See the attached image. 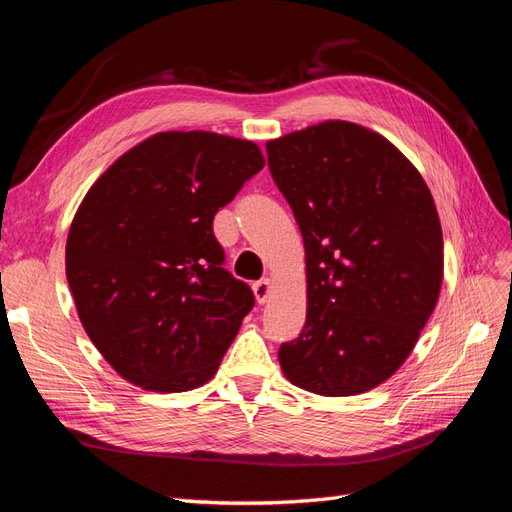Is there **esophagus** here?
<instances>
[{
	"label": "esophagus",
	"mask_w": 512,
	"mask_h": 512,
	"mask_svg": "<svg viewBox=\"0 0 512 512\" xmlns=\"http://www.w3.org/2000/svg\"><path fill=\"white\" fill-rule=\"evenodd\" d=\"M253 291H255V298L259 304H266L270 298V291H272V281L270 279H261L257 283H253Z\"/></svg>",
	"instance_id": "34e87169"
}]
</instances>
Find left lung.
Returning a JSON list of instances; mask_svg holds the SVG:
<instances>
[{
	"label": "left lung",
	"instance_id": "left-lung-1",
	"mask_svg": "<svg viewBox=\"0 0 512 512\" xmlns=\"http://www.w3.org/2000/svg\"><path fill=\"white\" fill-rule=\"evenodd\" d=\"M306 253V324L283 343L291 384L367 392L414 349L440 296L444 242L422 175L373 130L330 120L266 143Z\"/></svg>",
	"mask_w": 512,
	"mask_h": 512
}]
</instances>
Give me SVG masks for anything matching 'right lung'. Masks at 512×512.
<instances>
[{
	"mask_svg": "<svg viewBox=\"0 0 512 512\" xmlns=\"http://www.w3.org/2000/svg\"><path fill=\"white\" fill-rule=\"evenodd\" d=\"M264 163L253 141L171 130L87 191L66 279L87 337L130 384L184 392L216 373L255 296L223 268L212 221Z\"/></svg>",
	"mask_w": 512,
	"mask_h": 512,
	"instance_id": "1",
	"label": "right lung"
}]
</instances>
